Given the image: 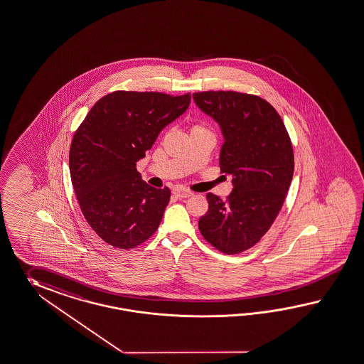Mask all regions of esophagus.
<instances>
[{"label":"esophagus","instance_id":"34e87169","mask_svg":"<svg viewBox=\"0 0 364 364\" xmlns=\"http://www.w3.org/2000/svg\"><path fill=\"white\" fill-rule=\"evenodd\" d=\"M173 195L176 196L178 198H188L192 196V192L181 189V188H176V189H173Z\"/></svg>","mask_w":364,"mask_h":364}]
</instances>
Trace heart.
<instances>
[{
	"instance_id": "1",
	"label": "heart",
	"mask_w": 364,
	"mask_h": 364,
	"mask_svg": "<svg viewBox=\"0 0 364 364\" xmlns=\"http://www.w3.org/2000/svg\"><path fill=\"white\" fill-rule=\"evenodd\" d=\"M193 129H204V127H203L201 124H196V126H193V127H192V130H193Z\"/></svg>"
}]
</instances>
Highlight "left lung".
Returning a JSON list of instances; mask_svg holds the SVG:
<instances>
[{
  "mask_svg": "<svg viewBox=\"0 0 364 364\" xmlns=\"http://www.w3.org/2000/svg\"><path fill=\"white\" fill-rule=\"evenodd\" d=\"M196 105L220 124L222 172L231 175L228 200L208 193L198 229L225 254L257 245L275 221L291 186L292 143L283 119L266 100L238 92L193 93Z\"/></svg>",
  "mask_w": 364,
  "mask_h": 364,
  "instance_id": "8db88e82",
  "label": "left lung"
}]
</instances>
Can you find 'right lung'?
I'll use <instances>...</instances> for the list:
<instances>
[{"label":"right lung","mask_w":364,"mask_h":364,"mask_svg":"<svg viewBox=\"0 0 364 364\" xmlns=\"http://www.w3.org/2000/svg\"><path fill=\"white\" fill-rule=\"evenodd\" d=\"M189 104V93L117 90L98 100L73 135L72 186L85 220L110 246L136 247L158 230L171 192L142 180L136 161Z\"/></svg>","instance_id":"1"}]
</instances>
